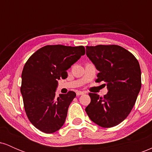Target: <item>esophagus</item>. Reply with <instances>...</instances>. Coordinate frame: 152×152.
Returning <instances> with one entry per match:
<instances>
[{
    "instance_id": "1",
    "label": "esophagus",
    "mask_w": 152,
    "mask_h": 152,
    "mask_svg": "<svg viewBox=\"0 0 152 152\" xmlns=\"http://www.w3.org/2000/svg\"><path fill=\"white\" fill-rule=\"evenodd\" d=\"M85 92L83 91H78L76 92V95L77 96H80V95H82V94H84Z\"/></svg>"
}]
</instances>
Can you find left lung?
<instances>
[{"label": "left lung", "mask_w": 152, "mask_h": 152, "mask_svg": "<svg viewBox=\"0 0 152 152\" xmlns=\"http://www.w3.org/2000/svg\"><path fill=\"white\" fill-rule=\"evenodd\" d=\"M86 55L99 71L96 82L104 81V97L89 93L86 111L92 121L104 128L118 125L133 109L142 86L139 61L131 52L117 45L86 46Z\"/></svg>", "instance_id": "1"}]
</instances>
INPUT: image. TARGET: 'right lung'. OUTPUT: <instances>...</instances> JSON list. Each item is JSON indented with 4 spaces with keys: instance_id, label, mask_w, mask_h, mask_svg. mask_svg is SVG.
<instances>
[{
    "instance_id": "obj_1",
    "label": "right lung",
    "mask_w": 152,
    "mask_h": 152,
    "mask_svg": "<svg viewBox=\"0 0 152 152\" xmlns=\"http://www.w3.org/2000/svg\"><path fill=\"white\" fill-rule=\"evenodd\" d=\"M85 54L83 46L48 45L36 50L24 65L20 86L28 118L46 134L54 133L66 121L74 91L56 97L58 80L67 78L66 70Z\"/></svg>"
}]
</instances>
